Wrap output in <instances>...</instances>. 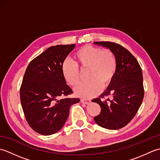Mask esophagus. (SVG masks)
<instances>
[{"instance_id":"esophagus-1","label":"esophagus","mask_w":160,"mask_h":160,"mask_svg":"<svg viewBox=\"0 0 160 160\" xmlns=\"http://www.w3.org/2000/svg\"><path fill=\"white\" fill-rule=\"evenodd\" d=\"M81 102L85 104H88L91 102V100L89 99H82L81 100Z\"/></svg>"}]
</instances>
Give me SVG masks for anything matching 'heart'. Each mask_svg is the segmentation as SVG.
Returning a JSON list of instances; mask_svg holds the SVG:
<instances>
[{
	"label": "heart",
	"instance_id": "b5f03b06",
	"mask_svg": "<svg viewBox=\"0 0 160 160\" xmlns=\"http://www.w3.org/2000/svg\"><path fill=\"white\" fill-rule=\"evenodd\" d=\"M75 62L69 59L63 62L61 70L66 82L76 87L80 81L81 69H88L87 82L75 89L78 96L90 98L99 94L102 86L108 87L113 81L117 71V59L109 49L84 45L73 54Z\"/></svg>",
	"mask_w": 160,
	"mask_h": 160
}]
</instances>
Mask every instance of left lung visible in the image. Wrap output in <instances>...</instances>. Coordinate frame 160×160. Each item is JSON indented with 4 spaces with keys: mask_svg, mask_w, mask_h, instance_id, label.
Returning a JSON list of instances; mask_svg holds the SVG:
<instances>
[{
    "mask_svg": "<svg viewBox=\"0 0 160 160\" xmlns=\"http://www.w3.org/2000/svg\"><path fill=\"white\" fill-rule=\"evenodd\" d=\"M111 49L117 59V71L107 91L93 100L101 107L94 120L100 127L115 130L125 127L136 115L143 100L144 90L142 71L134 56L124 47L109 41L95 42ZM111 96L105 101L101 98Z\"/></svg>",
    "mask_w": 160,
    "mask_h": 160,
    "instance_id": "8db88e82",
    "label": "left lung"
}]
</instances>
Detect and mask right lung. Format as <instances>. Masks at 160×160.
<instances>
[{"mask_svg": "<svg viewBox=\"0 0 160 160\" xmlns=\"http://www.w3.org/2000/svg\"><path fill=\"white\" fill-rule=\"evenodd\" d=\"M75 46L50 47L27 67L20 89V102L29 127L41 135H49L60 130L69 116L70 107L80 101L79 98H67L73 91L61 70Z\"/></svg>", "mask_w": 160, "mask_h": 160, "instance_id": "right-lung-1", "label": "right lung"}]
</instances>
